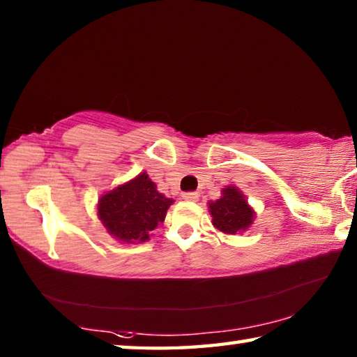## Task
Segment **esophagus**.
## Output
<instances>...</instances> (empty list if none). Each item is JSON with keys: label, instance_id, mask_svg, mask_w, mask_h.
<instances>
[{"label": "esophagus", "instance_id": "34e87169", "mask_svg": "<svg viewBox=\"0 0 357 357\" xmlns=\"http://www.w3.org/2000/svg\"><path fill=\"white\" fill-rule=\"evenodd\" d=\"M183 200H185V202H197L198 200V193L197 192H184L183 193Z\"/></svg>", "mask_w": 357, "mask_h": 357}]
</instances>
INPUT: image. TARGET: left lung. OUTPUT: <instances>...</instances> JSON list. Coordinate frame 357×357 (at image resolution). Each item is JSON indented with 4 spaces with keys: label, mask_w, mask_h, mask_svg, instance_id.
I'll return each instance as SVG.
<instances>
[{
    "label": "left lung",
    "mask_w": 357,
    "mask_h": 357,
    "mask_svg": "<svg viewBox=\"0 0 357 357\" xmlns=\"http://www.w3.org/2000/svg\"><path fill=\"white\" fill-rule=\"evenodd\" d=\"M220 193V198L208 203L214 228L223 234L244 233L257 219L255 209L247 202L244 192L236 185L229 184L222 189Z\"/></svg>",
    "instance_id": "obj_1"
}]
</instances>
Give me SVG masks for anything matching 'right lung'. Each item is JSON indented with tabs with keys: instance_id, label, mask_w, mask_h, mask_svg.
Wrapping results in <instances>:
<instances>
[{
	"instance_id": "obj_1",
	"label": "right lung",
	"mask_w": 357,
	"mask_h": 357,
	"mask_svg": "<svg viewBox=\"0 0 357 357\" xmlns=\"http://www.w3.org/2000/svg\"><path fill=\"white\" fill-rule=\"evenodd\" d=\"M174 200L157 190L146 172L107 190L98 200L99 220L107 233L123 244L146 243L165 220Z\"/></svg>"
}]
</instances>
